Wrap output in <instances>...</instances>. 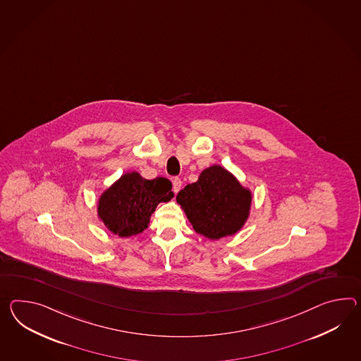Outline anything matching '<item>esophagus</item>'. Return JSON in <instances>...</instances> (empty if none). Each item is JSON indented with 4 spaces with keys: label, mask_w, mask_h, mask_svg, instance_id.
I'll use <instances>...</instances> for the list:
<instances>
[{
    "label": "esophagus",
    "mask_w": 361,
    "mask_h": 361,
    "mask_svg": "<svg viewBox=\"0 0 361 361\" xmlns=\"http://www.w3.org/2000/svg\"><path fill=\"white\" fill-rule=\"evenodd\" d=\"M172 184H173V192H175V193H178V190L181 189V185H183L181 180H180L178 177H175V178L172 180Z\"/></svg>",
    "instance_id": "obj_1"
}]
</instances>
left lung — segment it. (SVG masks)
Instances as JSON below:
<instances>
[{
  "label": "left lung",
  "instance_id": "obj_1",
  "mask_svg": "<svg viewBox=\"0 0 361 361\" xmlns=\"http://www.w3.org/2000/svg\"><path fill=\"white\" fill-rule=\"evenodd\" d=\"M176 201L197 233L218 240L244 226L252 194L227 169L212 166L203 171L197 183L180 190Z\"/></svg>",
  "mask_w": 361,
  "mask_h": 361
}]
</instances>
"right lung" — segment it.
<instances>
[{"mask_svg": "<svg viewBox=\"0 0 361 361\" xmlns=\"http://www.w3.org/2000/svg\"><path fill=\"white\" fill-rule=\"evenodd\" d=\"M171 188V181L164 177L146 180L137 172L126 173L102 194L97 214L115 235H138L149 227L159 203L168 202L173 197Z\"/></svg>", "mask_w": 361, "mask_h": 361, "instance_id": "1", "label": "right lung"}]
</instances>
